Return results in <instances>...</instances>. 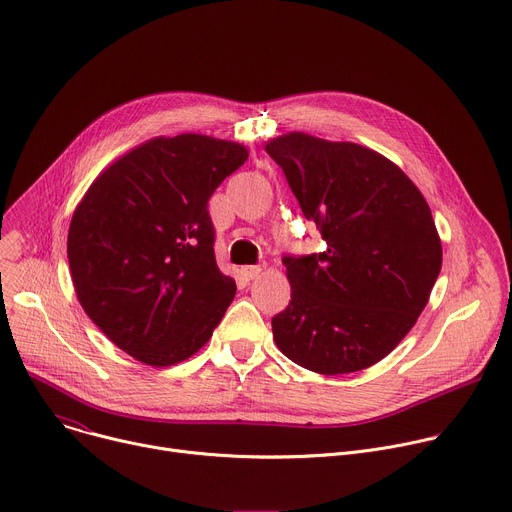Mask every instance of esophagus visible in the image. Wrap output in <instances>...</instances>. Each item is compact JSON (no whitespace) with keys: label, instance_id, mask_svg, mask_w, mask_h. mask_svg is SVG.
Masks as SVG:
<instances>
[{"label":"esophagus","instance_id":"1","mask_svg":"<svg viewBox=\"0 0 512 512\" xmlns=\"http://www.w3.org/2000/svg\"><path fill=\"white\" fill-rule=\"evenodd\" d=\"M261 271H263L261 265H247V267L241 269V273H243L245 279H257V277L261 275Z\"/></svg>","mask_w":512,"mask_h":512}]
</instances>
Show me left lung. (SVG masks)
Returning <instances> with one entry per match:
<instances>
[{"mask_svg":"<svg viewBox=\"0 0 512 512\" xmlns=\"http://www.w3.org/2000/svg\"><path fill=\"white\" fill-rule=\"evenodd\" d=\"M326 249L285 255L289 306L273 340L300 367L346 375L385 358L413 328L442 269V243L417 186L350 141L287 133L265 145Z\"/></svg>","mask_w":512,"mask_h":512,"instance_id":"8db88e82","label":"left lung"}]
</instances>
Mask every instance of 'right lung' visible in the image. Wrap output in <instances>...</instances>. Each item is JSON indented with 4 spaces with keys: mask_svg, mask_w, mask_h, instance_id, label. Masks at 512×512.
I'll use <instances>...</instances> for the list:
<instances>
[{
    "mask_svg": "<svg viewBox=\"0 0 512 512\" xmlns=\"http://www.w3.org/2000/svg\"><path fill=\"white\" fill-rule=\"evenodd\" d=\"M249 152L198 133L156 137L111 164L68 229L77 298L133 358L170 367L200 350L237 285L214 259L212 192Z\"/></svg>",
    "mask_w": 512,
    "mask_h": 512,
    "instance_id": "1",
    "label": "right lung"
}]
</instances>
